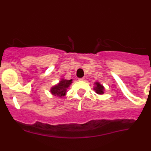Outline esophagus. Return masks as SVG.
I'll use <instances>...</instances> for the list:
<instances>
[{
	"mask_svg": "<svg viewBox=\"0 0 151 151\" xmlns=\"http://www.w3.org/2000/svg\"><path fill=\"white\" fill-rule=\"evenodd\" d=\"M79 81H84V80H85V78H84V77H83V78H79Z\"/></svg>",
	"mask_w": 151,
	"mask_h": 151,
	"instance_id": "34e87169",
	"label": "esophagus"
}]
</instances>
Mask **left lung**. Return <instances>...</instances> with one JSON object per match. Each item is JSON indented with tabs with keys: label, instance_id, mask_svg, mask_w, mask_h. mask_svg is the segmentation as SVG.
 <instances>
[{
	"label": "left lung",
	"instance_id": "8db88e82",
	"mask_svg": "<svg viewBox=\"0 0 151 151\" xmlns=\"http://www.w3.org/2000/svg\"><path fill=\"white\" fill-rule=\"evenodd\" d=\"M96 87H94V90L96 91V92L97 93H101H101H104V86L98 82L96 83Z\"/></svg>",
	"mask_w": 151,
	"mask_h": 151
}]
</instances>
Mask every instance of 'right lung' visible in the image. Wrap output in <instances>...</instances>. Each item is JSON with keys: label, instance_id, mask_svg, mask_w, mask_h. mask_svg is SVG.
<instances>
[{"label": "right lung", "instance_id": "right-lung-1", "mask_svg": "<svg viewBox=\"0 0 151 151\" xmlns=\"http://www.w3.org/2000/svg\"><path fill=\"white\" fill-rule=\"evenodd\" d=\"M72 79L71 80H66L62 79L58 85L53 86L51 89V92L53 95L57 96H64L66 93V89L69 86L72 84Z\"/></svg>", "mask_w": 151, "mask_h": 151}]
</instances>
